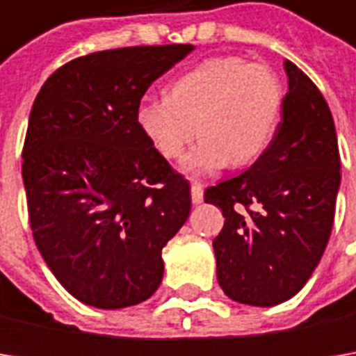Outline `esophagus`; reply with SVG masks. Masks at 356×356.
Returning <instances> with one entry per match:
<instances>
[{"mask_svg": "<svg viewBox=\"0 0 356 356\" xmlns=\"http://www.w3.org/2000/svg\"><path fill=\"white\" fill-rule=\"evenodd\" d=\"M190 196H192V202L194 204H200L204 200V188L198 182H192V188H190Z\"/></svg>", "mask_w": 356, "mask_h": 356, "instance_id": "obj_1", "label": "esophagus"}]
</instances>
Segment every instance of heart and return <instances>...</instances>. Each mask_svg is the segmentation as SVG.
<instances>
[{
    "instance_id": "1",
    "label": "heart",
    "mask_w": 356,
    "mask_h": 356,
    "mask_svg": "<svg viewBox=\"0 0 356 356\" xmlns=\"http://www.w3.org/2000/svg\"><path fill=\"white\" fill-rule=\"evenodd\" d=\"M283 104L275 73L236 55L204 59L174 79L170 97H146L136 122L164 158H178L202 134L182 168L208 174L255 162L271 143Z\"/></svg>"
}]
</instances>
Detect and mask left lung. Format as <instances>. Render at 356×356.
Segmentation results:
<instances>
[{
  "label": "left lung",
  "instance_id": "1",
  "mask_svg": "<svg viewBox=\"0 0 356 356\" xmlns=\"http://www.w3.org/2000/svg\"><path fill=\"white\" fill-rule=\"evenodd\" d=\"M285 73L289 90L266 152L204 192L226 218L213 239L218 283L255 307L283 303L307 283L331 236L341 184L329 104L297 65L285 61Z\"/></svg>",
  "mask_w": 356,
  "mask_h": 356
}]
</instances>
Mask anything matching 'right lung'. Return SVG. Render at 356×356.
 <instances>
[{
	"label": "right lung",
	"mask_w": 356,
	"mask_h": 356,
	"mask_svg": "<svg viewBox=\"0 0 356 356\" xmlns=\"http://www.w3.org/2000/svg\"><path fill=\"white\" fill-rule=\"evenodd\" d=\"M192 45L97 51L65 63L35 99L23 184L37 250L81 303L146 301L162 248L190 216V184L144 136L136 106Z\"/></svg>",
	"instance_id": "obj_1"
}]
</instances>
